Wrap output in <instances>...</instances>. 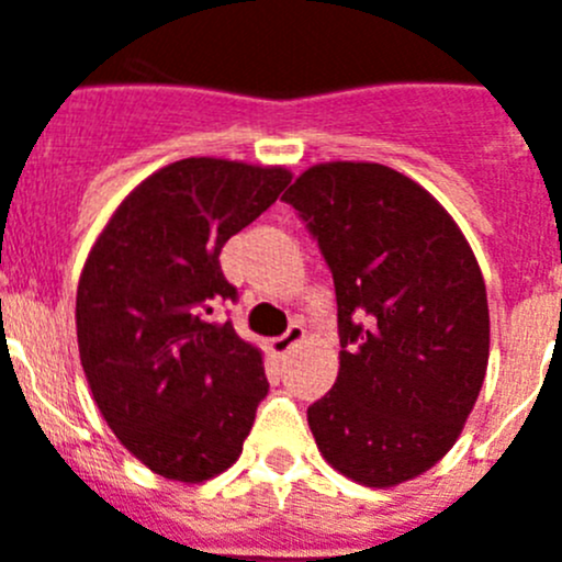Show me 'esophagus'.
Here are the masks:
<instances>
[{
	"mask_svg": "<svg viewBox=\"0 0 562 562\" xmlns=\"http://www.w3.org/2000/svg\"><path fill=\"white\" fill-rule=\"evenodd\" d=\"M302 340H305V327H302V324H291V327H288V333H282L280 338L269 340V349L277 355V358H285L293 346H299Z\"/></svg>",
	"mask_w": 562,
	"mask_h": 562,
	"instance_id": "34e87169",
	"label": "esophagus"
}]
</instances>
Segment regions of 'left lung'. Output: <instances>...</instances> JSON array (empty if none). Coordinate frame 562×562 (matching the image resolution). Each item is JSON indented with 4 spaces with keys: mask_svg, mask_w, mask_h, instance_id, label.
<instances>
[{
    "mask_svg": "<svg viewBox=\"0 0 562 562\" xmlns=\"http://www.w3.org/2000/svg\"><path fill=\"white\" fill-rule=\"evenodd\" d=\"M335 280L340 369L307 407L322 458L366 487L432 469L463 432L491 352L485 280L447 207L380 162H316L285 196Z\"/></svg>",
    "mask_w": 562,
    "mask_h": 562,
    "instance_id": "obj_1",
    "label": "left lung"
}]
</instances>
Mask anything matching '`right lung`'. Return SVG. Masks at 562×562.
Wrapping results in <instances>:
<instances>
[{
	"label": "right lung",
	"instance_id": "right-lung-1",
	"mask_svg": "<svg viewBox=\"0 0 562 562\" xmlns=\"http://www.w3.org/2000/svg\"><path fill=\"white\" fill-rule=\"evenodd\" d=\"M282 166L169 162L93 240L77 285V346L99 413L166 480L204 482L240 458L269 380L263 352L216 322L235 299L218 255L291 182Z\"/></svg>",
	"mask_w": 562,
	"mask_h": 562
}]
</instances>
